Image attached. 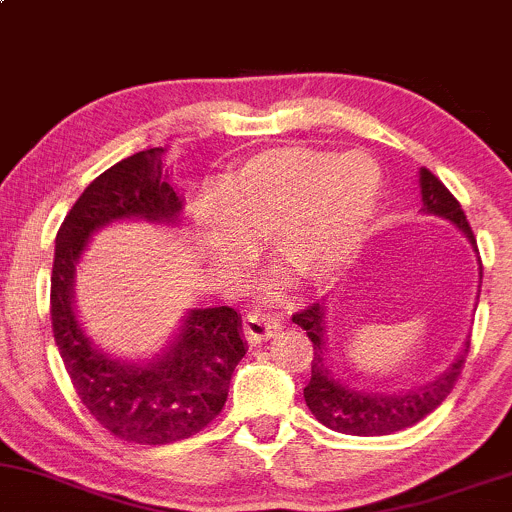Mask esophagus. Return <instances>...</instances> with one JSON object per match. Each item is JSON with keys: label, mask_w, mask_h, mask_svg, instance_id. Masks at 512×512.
<instances>
[{"label": "esophagus", "mask_w": 512, "mask_h": 512, "mask_svg": "<svg viewBox=\"0 0 512 512\" xmlns=\"http://www.w3.org/2000/svg\"><path fill=\"white\" fill-rule=\"evenodd\" d=\"M280 329V320L268 312H249L244 317V334L251 344H261L271 339Z\"/></svg>", "instance_id": "1"}]
</instances>
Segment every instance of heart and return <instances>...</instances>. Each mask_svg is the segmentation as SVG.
<instances>
[{"mask_svg":"<svg viewBox=\"0 0 512 512\" xmlns=\"http://www.w3.org/2000/svg\"><path fill=\"white\" fill-rule=\"evenodd\" d=\"M381 166L364 151L271 148L229 170L197 207L210 256L239 263L266 234L271 251L305 280H324L364 244L381 200Z\"/></svg>","mask_w":512,"mask_h":512,"instance_id":"1","label":"heart"}]
</instances>
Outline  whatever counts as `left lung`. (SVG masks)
<instances>
[{"mask_svg": "<svg viewBox=\"0 0 512 512\" xmlns=\"http://www.w3.org/2000/svg\"><path fill=\"white\" fill-rule=\"evenodd\" d=\"M420 195V212L449 219L466 234V239L476 249L474 232H471L469 222H466V214L461 210L459 200L427 168H420ZM478 278H481V273H478ZM293 322L305 329L312 342V376L310 383L305 386L307 408L329 430L356 434V437L393 434L405 430V427H412L422 417L430 415L432 410H437L442 400L452 393L461 366L466 361V354H469V342H464V349L447 366V371H442L434 381H427L420 388L398 390V393L356 390L346 386L339 376H334L332 364H329L327 307H324V302H315L307 310L295 312Z\"/></svg>", "mask_w": 512, "mask_h": 512, "instance_id": "8db88e82", "label": "left lung"}]
</instances>
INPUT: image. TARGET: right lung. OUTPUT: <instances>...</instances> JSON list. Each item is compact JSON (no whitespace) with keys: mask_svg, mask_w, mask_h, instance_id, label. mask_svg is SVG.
<instances>
[{"mask_svg":"<svg viewBox=\"0 0 512 512\" xmlns=\"http://www.w3.org/2000/svg\"><path fill=\"white\" fill-rule=\"evenodd\" d=\"M166 148H148L104 170L60 224L51 276L53 337L73 388L97 422L136 444H170L205 430L227 403L244 359L241 315L232 307H195L166 349L126 361L92 344L75 312V266L90 236L122 219L178 224L183 197L163 170Z\"/></svg>","mask_w":512,"mask_h":512,"instance_id":"right-lung-1","label":"right lung"}]
</instances>
